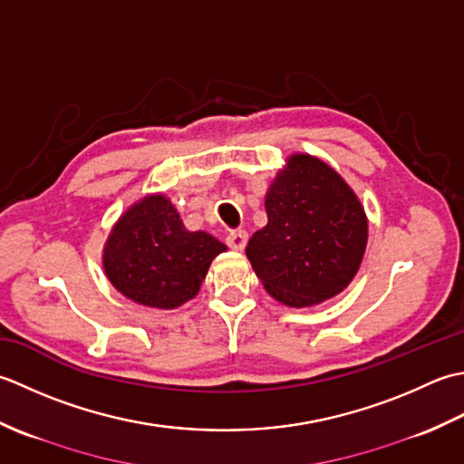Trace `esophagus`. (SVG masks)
Returning a JSON list of instances; mask_svg holds the SVG:
<instances>
[{"label": "esophagus", "mask_w": 464, "mask_h": 464, "mask_svg": "<svg viewBox=\"0 0 464 464\" xmlns=\"http://www.w3.org/2000/svg\"><path fill=\"white\" fill-rule=\"evenodd\" d=\"M228 246L232 250H244L246 242H248V232L246 230H234L228 234V238H226Z\"/></svg>", "instance_id": "obj_1"}]
</instances>
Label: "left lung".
I'll return each instance as SVG.
<instances>
[{"mask_svg": "<svg viewBox=\"0 0 464 464\" xmlns=\"http://www.w3.org/2000/svg\"><path fill=\"white\" fill-rule=\"evenodd\" d=\"M268 224L246 246L264 288L286 306H312L343 292L361 266L366 216L333 168L296 154L266 196Z\"/></svg>", "mask_w": 464, "mask_h": 464, "instance_id": "1", "label": "left lung"}]
</instances>
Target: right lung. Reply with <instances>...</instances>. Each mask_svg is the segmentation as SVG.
I'll return each instance as SVG.
<instances>
[{
  "instance_id": "1",
  "label": "right lung",
  "mask_w": 464,
  "mask_h": 464,
  "mask_svg": "<svg viewBox=\"0 0 464 464\" xmlns=\"http://www.w3.org/2000/svg\"><path fill=\"white\" fill-rule=\"evenodd\" d=\"M226 246L188 232L164 196H148L121 216L103 250V268L121 295L152 308H176L198 295Z\"/></svg>"
}]
</instances>
